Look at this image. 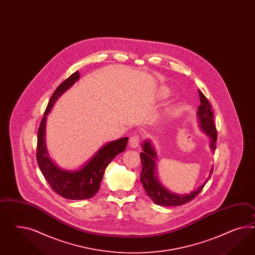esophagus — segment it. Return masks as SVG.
Segmentation results:
<instances>
[{
    "label": "esophagus",
    "instance_id": "34e87169",
    "mask_svg": "<svg viewBox=\"0 0 255 255\" xmlns=\"http://www.w3.org/2000/svg\"><path fill=\"white\" fill-rule=\"evenodd\" d=\"M140 140H141L140 135H138V134L132 135V136L130 138V145H131V147H133V148L137 147V145H139V143H140Z\"/></svg>",
    "mask_w": 255,
    "mask_h": 255
}]
</instances>
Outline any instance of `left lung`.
Returning a JSON list of instances; mask_svg holds the SVG:
<instances>
[{
	"instance_id": "1",
	"label": "left lung",
	"mask_w": 255,
	"mask_h": 255,
	"mask_svg": "<svg viewBox=\"0 0 255 255\" xmlns=\"http://www.w3.org/2000/svg\"><path fill=\"white\" fill-rule=\"evenodd\" d=\"M200 106L198 109V116L200 127L203 131L207 132L212 138L211 147L215 150V142L217 140V130L214 124V112L212 110V105L208 101L206 97L199 90ZM155 157L156 153L153 150L152 145L148 141H145L143 144V152L140 153V158L142 162V172L140 173V181L142 182L145 193L156 204L161 206H180L188 201L192 200L203 189L207 182L212 176L214 168L206 180V182L200 186L195 191L187 195H176L169 192L158 182L155 176Z\"/></svg>"
}]
</instances>
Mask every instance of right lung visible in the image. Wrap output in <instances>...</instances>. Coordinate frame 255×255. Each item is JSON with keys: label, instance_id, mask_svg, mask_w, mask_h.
I'll return each mask as SVG.
<instances>
[{"label": "right lung", "instance_id": "add662e5", "mask_svg": "<svg viewBox=\"0 0 255 255\" xmlns=\"http://www.w3.org/2000/svg\"><path fill=\"white\" fill-rule=\"evenodd\" d=\"M80 78L78 71L58 85L49 100L47 108L38 129L36 158L44 178L56 194L68 200H87L93 198L100 188L106 168L118 154L125 150L128 137H124L104 145L87 164L76 172L63 171L49 158L44 141L46 116L58 97Z\"/></svg>", "mask_w": 255, "mask_h": 255}]
</instances>
